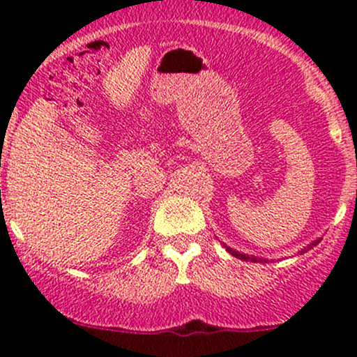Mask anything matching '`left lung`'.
Masks as SVG:
<instances>
[{
  "label": "left lung",
  "mask_w": 357,
  "mask_h": 357,
  "mask_svg": "<svg viewBox=\"0 0 357 357\" xmlns=\"http://www.w3.org/2000/svg\"><path fill=\"white\" fill-rule=\"evenodd\" d=\"M319 241H321V238H319V240H314L312 243H310V245H307V247L302 248L301 252H298V253H301V255H302V253H305L307 250H310V248H312V247H315V245H317ZM223 247L227 248V252L230 253V255L236 257V258H240V260H247V261H261V264H264V261H265V264H267V261H270L268 258H258V257H253V255H247V253L236 252V250H233V248H230V247H227V245H225V243H223Z\"/></svg>",
  "instance_id": "left-lung-1"
}]
</instances>
